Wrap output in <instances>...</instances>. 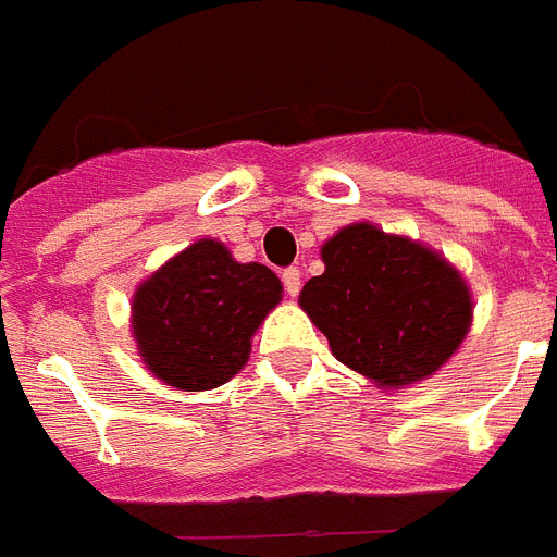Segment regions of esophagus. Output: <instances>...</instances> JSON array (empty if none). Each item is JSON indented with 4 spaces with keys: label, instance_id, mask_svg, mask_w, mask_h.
Returning a JSON list of instances; mask_svg holds the SVG:
<instances>
[{
    "label": "esophagus",
    "instance_id": "1",
    "mask_svg": "<svg viewBox=\"0 0 557 557\" xmlns=\"http://www.w3.org/2000/svg\"><path fill=\"white\" fill-rule=\"evenodd\" d=\"M282 284H284V290H287V296H299V290H301L299 267H287V270L282 273Z\"/></svg>",
    "mask_w": 557,
    "mask_h": 557
}]
</instances>
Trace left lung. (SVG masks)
<instances>
[{"label":"left lung","mask_w":557,"mask_h":557,"mask_svg":"<svg viewBox=\"0 0 557 557\" xmlns=\"http://www.w3.org/2000/svg\"><path fill=\"white\" fill-rule=\"evenodd\" d=\"M322 261L301 310L342 364L385 388L431 376L469 333V287L422 244L354 224L324 244Z\"/></svg>","instance_id":"left-lung-1"}]
</instances>
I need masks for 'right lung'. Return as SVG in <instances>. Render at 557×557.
<instances>
[{"mask_svg": "<svg viewBox=\"0 0 557 557\" xmlns=\"http://www.w3.org/2000/svg\"><path fill=\"white\" fill-rule=\"evenodd\" d=\"M282 301V282L264 264H238L224 244L186 247L135 293L137 348L172 388L209 391L233 380L250 339Z\"/></svg>", "mask_w": 557, "mask_h": 557, "instance_id": "right-lung-1", "label": "right lung"}]
</instances>
